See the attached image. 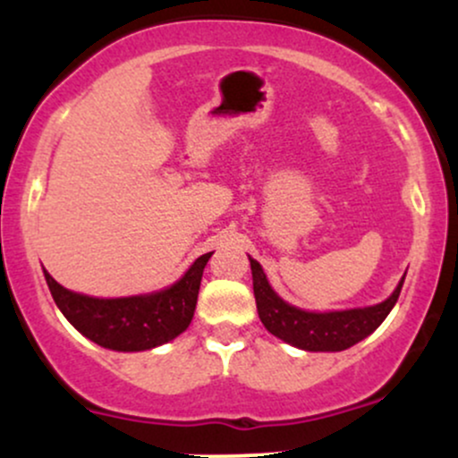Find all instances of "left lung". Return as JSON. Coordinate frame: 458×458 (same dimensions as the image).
<instances>
[{"instance_id": "1", "label": "left lung", "mask_w": 458, "mask_h": 458, "mask_svg": "<svg viewBox=\"0 0 458 458\" xmlns=\"http://www.w3.org/2000/svg\"><path fill=\"white\" fill-rule=\"evenodd\" d=\"M251 277H254V297L259 317L273 335L284 343L299 346L303 351H344L370 335L386 320L394 303L401 295V284L392 293L390 299L372 308L344 310V312H303V310L288 306L271 291L262 267L250 259Z\"/></svg>"}]
</instances>
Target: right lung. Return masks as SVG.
Segmentation results:
<instances>
[{"label": "right lung", "mask_w": 458, "mask_h": 458, "mask_svg": "<svg viewBox=\"0 0 458 458\" xmlns=\"http://www.w3.org/2000/svg\"><path fill=\"white\" fill-rule=\"evenodd\" d=\"M211 254L199 256L174 286L144 297L94 299L66 291L47 271L45 280L55 306L92 343L114 351H146L176 338L189 327L202 271Z\"/></svg>", "instance_id": "add662e5"}]
</instances>
